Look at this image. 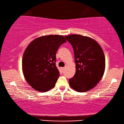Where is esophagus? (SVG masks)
<instances>
[{
  "label": "esophagus",
  "instance_id": "obj_1",
  "mask_svg": "<svg viewBox=\"0 0 124 124\" xmlns=\"http://www.w3.org/2000/svg\"><path fill=\"white\" fill-rule=\"evenodd\" d=\"M65 67L62 68V71H64V69H65Z\"/></svg>",
  "mask_w": 124,
  "mask_h": 124
}]
</instances>
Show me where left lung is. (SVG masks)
<instances>
[{
    "mask_svg": "<svg viewBox=\"0 0 124 124\" xmlns=\"http://www.w3.org/2000/svg\"><path fill=\"white\" fill-rule=\"evenodd\" d=\"M65 38L73 48L76 71L69 79L71 87L78 92L92 89L99 82L105 70V57L102 48L89 37L72 34Z\"/></svg>",
    "mask_w": 124,
    "mask_h": 124,
    "instance_id": "left-lung-1",
    "label": "left lung"
}]
</instances>
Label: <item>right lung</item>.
Wrapping results in <instances>:
<instances>
[{
    "label": "right lung",
    "instance_id": "add662e5",
    "mask_svg": "<svg viewBox=\"0 0 124 124\" xmlns=\"http://www.w3.org/2000/svg\"><path fill=\"white\" fill-rule=\"evenodd\" d=\"M65 42L62 35H50L35 39L27 47L22 62L23 73L37 91L45 92L55 86L60 76L56 66V54Z\"/></svg>",
    "mask_w": 124,
    "mask_h": 124
}]
</instances>
